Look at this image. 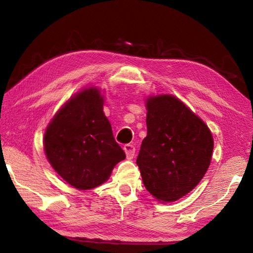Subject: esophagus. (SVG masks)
<instances>
[{"mask_svg": "<svg viewBox=\"0 0 253 253\" xmlns=\"http://www.w3.org/2000/svg\"><path fill=\"white\" fill-rule=\"evenodd\" d=\"M124 151H125V154L128 160H131L132 157L135 155V147L134 145H130V144H126L125 146H124Z\"/></svg>", "mask_w": 253, "mask_h": 253, "instance_id": "obj_1", "label": "esophagus"}]
</instances>
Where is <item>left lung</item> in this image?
I'll return each instance as SVG.
<instances>
[{"instance_id":"8db88e82","label":"left lung","mask_w":253,"mask_h":253,"mask_svg":"<svg viewBox=\"0 0 253 253\" xmlns=\"http://www.w3.org/2000/svg\"><path fill=\"white\" fill-rule=\"evenodd\" d=\"M147 136L137 157L146 190L162 203L193 190L207 173L213 137L202 119L173 95L146 99Z\"/></svg>"}]
</instances>
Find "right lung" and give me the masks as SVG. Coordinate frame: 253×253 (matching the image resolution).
Listing matches in <instances>:
<instances>
[{"label":"right lung","mask_w":253,"mask_h":253,"mask_svg":"<svg viewBox=\"0 0 253 253\" xmlns=\"http://www.w3.org/2000/svg\"><path fill=\"white\" fill-rule=\"evenodd\" d=\"M43 148L52 169L77 190H91L110 177L126 155L114 138L97 87L72 96L46 127Z\"/></svg>","instance_id":"obj_1"}]
</instances>
